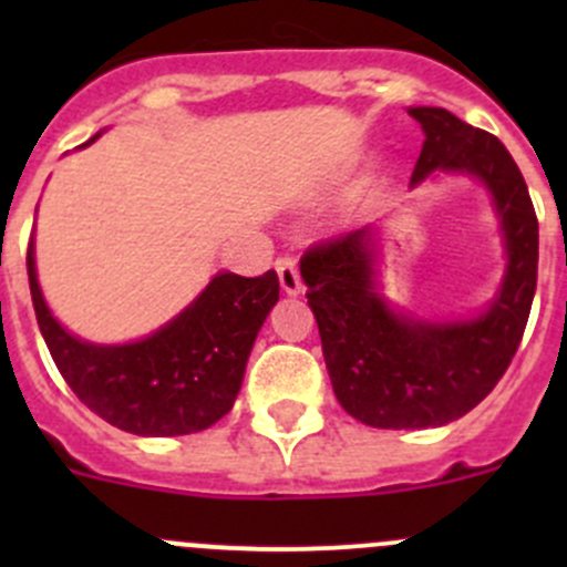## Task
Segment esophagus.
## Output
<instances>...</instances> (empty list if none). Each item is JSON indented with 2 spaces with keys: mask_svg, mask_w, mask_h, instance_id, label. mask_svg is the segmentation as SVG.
<instances>
[{
  "mask_svg": "<svg viewBox=\"0 0 567 567\" xmlns=\"http://www.w3.org/2000/svg\"><path fill=\"white\" fill-rule=\"evenodd\" d=\"M274 268H277L279 285H282L285 293L288 296L301 293V274H299V262H296V257H290V255L277 257Z\"/></svg>",
  "mask_w": 567,
  "mask_h": 567,
  "instance_id": "esophagus-1",
  "label": "esophagus"
}]
</instances>
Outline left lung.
<instances>
[{"label":"left lung","mask_w":567,"mask_h":567,"mask_svg":"<svg viewBox=\"0 0 567 567\" xmlns=\"http://www.w3.org/2000/svg\"><path fill=\"white\" fill-rule=\"evenodd\" d=\"M409 114L425 131L411 183L433 169L480 177L502 216L507 271L480 318L425 323L398 316L375 293L368 227L305 251L301 277L337 400L353 420L386 431L447 425L494 390L516 357L537 285V216L507 147L447 109Z\"/></svg>","instance_id":"obj_1"}]
</instances>
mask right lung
<instances>
[{"instance_id":"1","label":"right lung","mask_w":567,"mask_h":567,"mask_svg":"<svg viewBox=\"0 0 567 567\" xmlns=\"http://www.w3.org/2000/svg\"><path fill=\"white\" fill-rule=\"evenodd\" d=\"M27 274L40 334L62 379L101 420L136 436H183L219 422L236 403L257 331L279 299L277 271L216 274L156 334L93 346L68 334L45 307L32 241Z\"/></svg>"}]
</instances>
